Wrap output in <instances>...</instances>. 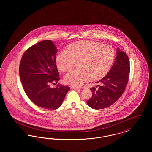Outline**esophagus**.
I'll return each instance as SVG.
<instances>
[{
  "label": "esophagus",
  "instance_id": "esophagus-1",
  "mask_svg": "<svg viewBox=\"0 0 152 152\" xmlns=\"http://www.w3.org/2000/svg\"><path fill=\"white\" fill-rule=\"evenodd\" d=\"M71 88L73 89H76V90H78V89H81L80 87H75V86H72Z\"/></svg>",
  "mask_w": 152,
  "mask_h": 152
}]
</instances>
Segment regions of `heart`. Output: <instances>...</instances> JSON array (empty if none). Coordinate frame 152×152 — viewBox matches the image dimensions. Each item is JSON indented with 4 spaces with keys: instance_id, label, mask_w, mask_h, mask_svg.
Returning <instances> with one entry per match:
<instances>
[{
    "instance_id": "1",
    "label": "heart",
    "mask_w": 152,
    "mask_h": 152,
    "mask_svg": "<svg viewBox=\"0 0 152 152\" xmlns=\"http://www.w3.org/2000/svg\"><path fill=\"white\" fill-rule=\"evenodd\" d=\"M68 50L61 51L56 58L58 68L63 72L76 66L79 68L66 73L65 81L79 86L92 79L98 80L108 72L112 64L115 51L110 45L94 41H80L71 44Z\"/></svg>"
}]
</instances>
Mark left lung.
I'll list each match as a JSON object with an SVG mask.
<instances>
[{
	"instance_id": "1",
	"label": "left lung",
	"mask_w": 152,
	"mask_h": 152,
	"mask_svg": "<svg viewBox=\"0 0 152 152\" xmlns=\"http://www.w3.org/2000/svg\"><path fill=\"white\" fill-rule=\"evenodd\" d=\"M129 72L130 64L128 55L117 48L116 60L108 74L97 81L100 84L97 86L98 89L95 87L91 88L92 96L87 101L88 106L94 109H101L114 104L126 88Z\"/></svg>"
}]
</instances>
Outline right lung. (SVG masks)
Wrapping results in <instances>:
<instances>
[{
  "label": "right lung",
  "mask_w": 152,
  "mask_h": 152,
  "mask_svg": "<svg viewBox=\"0 0 152 152\" xmlns=\"http://www.w3.org/2000/svg\"><path fill=\"white\" fill-rule=\"evenodd\" d=\"M57 49L50 40L31 46L23 53L19 65V75L25 93L37 106L47 109L59 108L70 90L58 84L60 80L56 64Z\"/></svg>",
  "instance_id": "right-lung-1"
}]
</instances>
